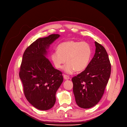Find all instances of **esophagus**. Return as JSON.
<instances>
[{"label":"esophagus","mask_w":127,"mask_h":127,"mask_svg":"<svg viewBox=\"0 0 127 127\" xmlns=\"http://www.w3.org/2000/svg\"><path fill=\"white\" fill-rule=\"evenodd\" d=\"M63 77L65 80H69V77L66 75H63Z\"/></svg>","instance_id":"34e87169"}]
</instances>
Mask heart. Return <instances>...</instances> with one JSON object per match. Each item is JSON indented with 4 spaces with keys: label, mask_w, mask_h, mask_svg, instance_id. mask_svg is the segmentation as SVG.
<instances>
[{
    "label": "heart",
    "mask_w": 127,
    "mask_h": 127,
    "mask_svg": "<svg viewBox=\"0 0 127 127\" xmlns=\"http://www.w3.org/2000/svg\"><path fill=\"white\" fill-rule=\"evenodd\" d=\"M57 51L51 53V59L58 69H61L66 62L64 68L67 74H71L76 70L81 72L85 69L90 62L92 48L86 42L70 41L60 44L57 48Z\"/></svg>",
    "instance_id": "heart-1"
}]
</instances>
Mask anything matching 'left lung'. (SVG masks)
I'll list each match as a JSON object with an SVG mask.
<instances>
[{"label":"left lung","mask_w":127,"mask_h":127,"mask_svg":"<svg viewBox=\"0 0 127 127\" xmlns=\"http://www.w3.org/2000/svg\"><path fill=\"white\" fill-rule=\"evenodd\" d=\"M95 44V55L87 67L71 79L76 103L83 109L92 108L98 103L111 75V66L106 51L97 42Z\"/></svg>","instance_id":"8db88e82"}]
</instances>
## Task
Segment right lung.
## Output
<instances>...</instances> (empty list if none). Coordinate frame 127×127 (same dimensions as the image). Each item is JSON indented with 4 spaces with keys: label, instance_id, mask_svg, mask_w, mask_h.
Returning a JSON list of instances; mask_svg holds the SVG:
<instances>
[{
    "label": "right lung",
    "instance_id": "right-lung-1",
    "mask_svg": "<svg viewBox=\"0 0 127 127\" xmlns=\"http://www.w3.org/2000/svg\"><path fill=\"white\" fill-rule=\"evenodd\" d=\"M59 34L39 38L25 51L19 73L25 96L39 110H48L55 105L57 90L63 81L62 73L55 69L46 58L50 45Z\"/></svg>",
    "mask_w": 127,
    "mask_h": 127
}]
</instances>
